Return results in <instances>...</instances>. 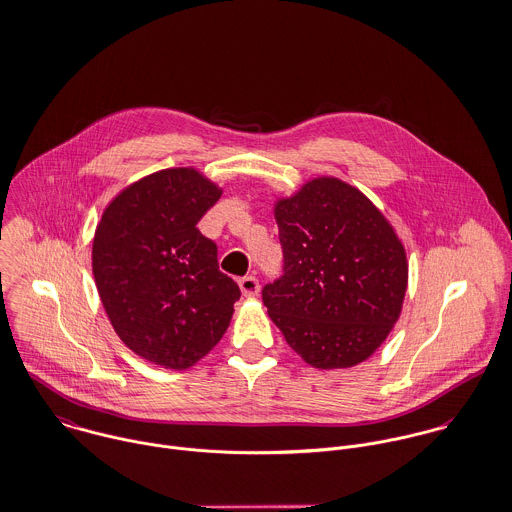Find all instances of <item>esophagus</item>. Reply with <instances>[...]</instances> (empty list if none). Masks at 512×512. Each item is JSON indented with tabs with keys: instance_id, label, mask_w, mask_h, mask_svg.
Returning <instances> with one entry per match:
<instances>
[{
	"instance_id": "esophagus-1",
	"label": "esophagus",
	"mask_w": 512,
	"mask_h": 512,
	"mask_svg": "<svg viewBox=\"0 0 512 512\" xmlns=\"http://www.w3.org/2000/svg\"><path fill=\"white\" fill-rule=\"evenodd\" d=\"M238 286L244 296H258L260 292V282L256 276H244L238 280Z\"/></svg>"
}]
</instances>
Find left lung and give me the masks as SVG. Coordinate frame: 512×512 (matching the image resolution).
Here are the masks:
<instances>
[{"label":"left lung","mask_w":512,"mask_h":512,"mask_svg":"<svg viewBox=\"0 0 512 512\" xmlns=\"http://www.w3.org/2000/svg\"><path fill=\"white\" fill-rule=\"evenodd\" d=\"M284 276L262 290L268 316L312 367L375 353L399 320L407 256L389 220L355 186L318 176L278 198Z\"/></svg>","instance_id":"left-lung-1"}]
</instances>
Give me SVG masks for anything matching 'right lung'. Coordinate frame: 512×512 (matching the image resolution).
I'll list each match as a JSON object with an SVG mask.
<instances>
[{
  "label": "right lung",
  "mask_w": 512,
  "mask_h": 512,
  "mask_svg": "<svg viewBox=\"0 0 512 512\" xmlns=\"http://www.w3.org/2000/svg\"><path fill=\"white\" fill-rule=\"evenodd\" d=\"M220 194L192 167L165 169L123 188L97 224L101 304L121 341L155 365H194L230 326L240 288L196 228Z\"/></svg>",
  "instance_id": "obj_1"
}]
</instances>
